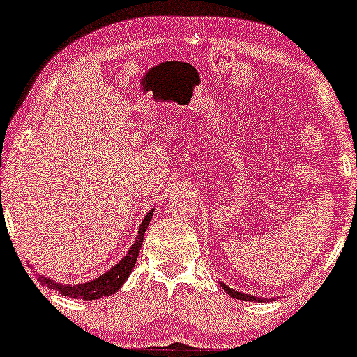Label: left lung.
<instances>
[{
    "mask_svg": "<svg viewBox=\"0 0 357 357\" xmlns=\"http://www.w3.org/2000/svg\"><path fill=\"white\" fill-rule=\"evenodd\" d=\"M221 286H222V289L226 291L229 296L234 297V299H241V301H252V302H255V301H261V299H258V297H253V296H250V294H242V292H238V291H234V289H231V287H227L226 284H222V282H221Z\"/></svg>",
    "mask_w": 357,
    "mask_h": 357,
    "instance_id": "1",
    "label": "left lung"
}]
</instances>
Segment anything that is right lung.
Returning a JSON list of instances; mask_svg holds the SVG:
<instances>
[{
    "label": "right lung",
    "instance_id": "right-lung-1",
    "mask_svg": "<svg viewBox=\"0 0 357 357\" xmlns=\"http://www.w3.org/2000/svg\"><path fill=\"white\" fill-rule=\"evenodd\" d=\"M151 218H153V211H149L148 216H144L143 224H141V227H139L138 237H136L133 247L130 248L128 255H126L123 260H120L119 263H116V265L112 268V270L107 271L105 275L96 278L94 281L84 282V284H77V286H61V284H58V282H53L50 278H45V276H38V281H40L43 286L50 287V289L55 287L60 294L71 297V299L94 301V299H100V297H104V296L114 294V292H116L121 286H123L126 278L130 276L131 270H133L136 258H138V255H139L141 243H143L144 232H146V229H148Z\"/></svg>",
    "mask_w": 357,
    "mask_h": 357
}]
</instances>
